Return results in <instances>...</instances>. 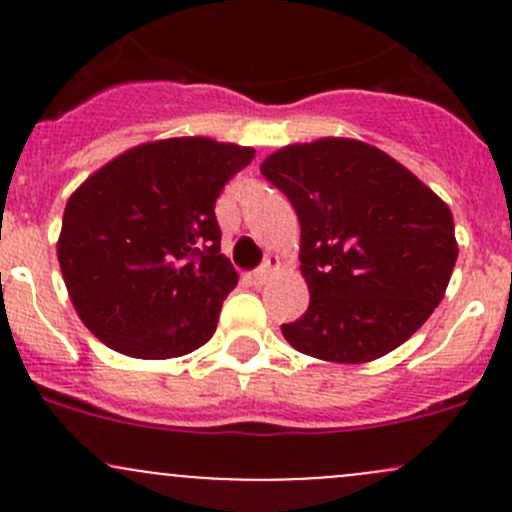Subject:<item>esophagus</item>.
<instances>
[{"label":"esophagus","instance_id":"34e87169","mask_svg":"<svg viewBox=\"0 0 512 512\" xmlns=\"http://www.w3.org/2000/svg\"><path fill=\"white\" fill-rule=\"evenodd\" d=\"M277 267H280V260H277L275 255L265 257V262H262V267H257V270L250 275L252 285H265V282L270 280V275L277 270Z\"/></svg>","mask_w":512,"mask_h":512}]
</instances>
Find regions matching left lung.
<instances>
[{"label": "left lung", "instance_id": "8db88e82", "mask_svg": "<svg viewBox=\"0 0 512 512\" xmlns=\"http://www.w3.org/2000/svg\"><path fill=\"white\" fill-rule=\"evenodd\" d=\"M302 227L307 312L282 334L297 352L361 364L431 317L458 257L448 205L411 170L352 138L287 146L262 163Z\"/></svg>", "mask_w": 512, "mask_h": 512}]
</instances>
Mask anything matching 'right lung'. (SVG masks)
I'll return each instance as SVG.
<instances>
[{"mask_svg":"<svg viewBox=\"0 0 512 512\" xmlns=\"http://www.w3.org/2000/svg\"><path fill=\"white\" fill-rule=\"evenodd\" d=\"M252 148L210 138L143 143L69 198L59 265L81 322L106 347L173 359L218 327L237 272L220 255L215 200Z\"/></svg>","mask_w":512,"mask_h":512,"instance_id":"1","label":"right lung"}]
</instances>
